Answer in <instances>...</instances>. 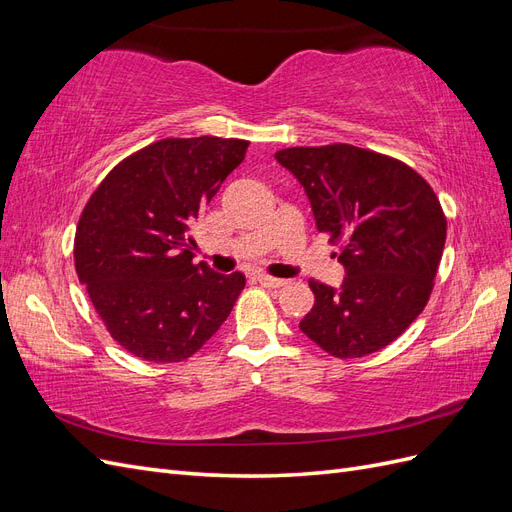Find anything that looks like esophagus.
<instances>
[{"mask_svg": "<svg viewBox=\"0 0 512 512\" xmlns=\"http://www.w3.org/2000/svg\"><path fill=\"white\" fill-rule=\"evenodd\" d=\"M256 280L267 288H282L286 284V280H280V277H271V275H265V273H258Z\"/></svg>", "mask_w": 512, "mask_h": 512, "instance_id": "obj_1", "label": "esophagus"}]
</instances>
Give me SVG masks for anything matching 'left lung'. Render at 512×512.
<instances>
[{"label":"left lung","mask_w":512,"mask_h":512,"mask_svg":"<svg viewBox=\"0 0 512 512\" xmlns=\"http://www.w3.org/2000/svg\"><path fill=\"white\" fill-rule=\"evenodd\" d=\"M275 158L305 188L346 269L337 290L309 280L316 301L299 329L337 359L389 346L433 290L446 241L436 192L408 164L346 143L290 147Z\"/></svg>","instance_id":"1"}]
</instances>
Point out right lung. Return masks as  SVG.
I'll return each mask as SVG.
<instances>
[{
    "label": "right lung",
    "instance_id": "obj_1",
    "mask_svg": "<svg viewBox=\"0 0 512 512\" xmlns=\"http://www.w3.org/2000/svg\"><path fill=\"white\" fill-rule=\"evenodd\" d=\"M241 138H162L121 160L89 196L74 267L115 342L151 363H179L222 327L245 275L194 265L200 209L247 151Z\"/></svg>",
    "mask_w": 512,
    "mask_h": 512
}]
</instances>
